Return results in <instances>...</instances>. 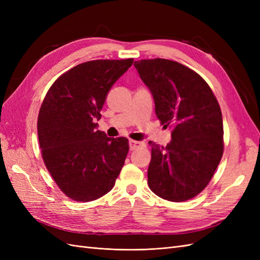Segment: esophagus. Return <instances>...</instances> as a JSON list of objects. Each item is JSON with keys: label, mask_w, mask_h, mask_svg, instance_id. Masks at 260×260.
Instances as JSON below:
<instances>
[{"label": "esophagus", "mask_w": 260, "mask_h": 260, "mask_svg": "<svg viewBox=\"0 0 260 260\" xmlns=\"http://www.w3.org/2000/svg\"><path fill=\"white\" fill-rule=\"evenodd\" d=\"M129 146H130V149H131V151H133V149H137V148H139V147L145 146V144H144L143 142H139V141L130 140V141H129Z\"/></svg>", "instance_id": "1"}]
</instances>
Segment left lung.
<instances>
[{
  "mask_svg": "<svg viewBox=\"0 0 260 260\" xmlns=\"http://www.w3.org/2000/svg\"><path fill=\"white\" fill-rule=\"evenodd\" d=\"M156 116L172 128L167 146L149 142L147 183L159 198L184 202L207 186L223 154V123L210 86L194 70L165 58L135 61Z\"/></svg>",
  "mask_w": 260,
  "mask_h": 260,
  "instance_id": "left-lung-1",
  "label": "left lung"
}]
</instances>
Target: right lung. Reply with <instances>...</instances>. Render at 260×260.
Wrapping results in <instances>:
<instances>
[{
  "label": "right lung",
  "mask_w": 260,
  "mask_h": 260,
  "mask_svg": "<svg viewBox=\"0 0 260 260\" xmlns=\"http://www.w3.org/2000/svg\"><path fill=\"white\" fill-rule=\"evenodd\" d=\"M133 58L82 62L59 76L38 116V137L46 169L67 198L91 202L115 185L129 152L127 138L96 130L107 94Z\"/></svg>",
  "instance_id": "obj_1"
}]
</instances>
